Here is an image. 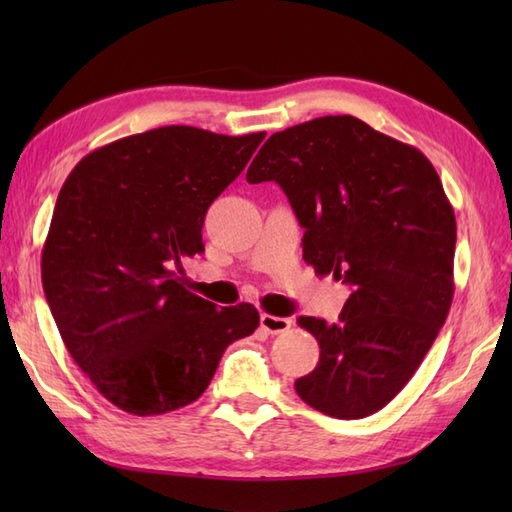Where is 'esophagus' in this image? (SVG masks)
Instances as JSON below:
<instances>
[{
	"label": "esophagus",
	"mask_w": 512,
	"mask_h": 512,
	"mask_svg": "<svg viewBox=\"0 0 512 512\" xmlns=\"http://www.w3.org/2000/svg\"><path fill=\"white\" fill-rule=\"evenodd\" d=\"M259 325H262V330L266 334H281L290 330L292 321L284 319V317H273V314H262V319H259Z\"/></svg>",
	"instance_id": "34e87169"
}]
</instances>
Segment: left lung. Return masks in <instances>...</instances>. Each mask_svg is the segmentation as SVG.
<instances>
[{
  "mask_svg": "<svg viewBox=\"0 0 512 512\" xmlns=\"http://www.w3.org/2000/svg\"><path fill=\"white\" fill-rule=\"evenodd\" d=\"M246 180L284 189L306 228L303 259L352 288L336 323L299 317L321 356L297 394L341 420L383 409L453 301L455 215L436 169L354 116H321L270 136Z\"/></svg>",
  "mask_w": 512,
  "mask_h": 512,
  "instance_id": "1",
  "label": "left lung"
}]
</instances>
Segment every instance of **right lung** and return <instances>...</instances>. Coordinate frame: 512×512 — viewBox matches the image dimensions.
<instances>
[{
	"label": "right lung",
	"instance_id": "1",
	"mask_svg": "<svg viewBox=\"0 0 512 512\" xmlns=\"http://www.w3.org/2000/svg\"><path fill=\"white\" fill-rule=\"evenodd\" d=\"M264 132L169 125L94 149L54 206L41 281L61 339L101 394L134 416L198 400L228 345L253 334L250 303L215 308L180 277L204 215Z\"/></svg>",
	"mask_w": 512,
	"mask_h": 512
}]
</instances>
